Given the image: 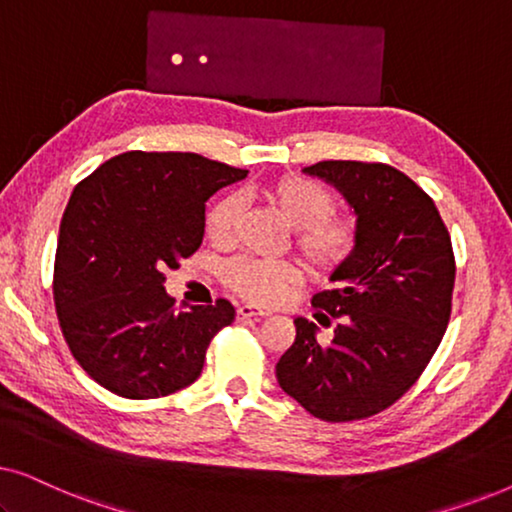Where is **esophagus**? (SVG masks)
<instances>
[{
    "mask_svg": "<svg viewBox=\"0 0 512 512\" xmlns=\"http://www.w3.org/2000/svg\"><path fill=\"white\" fill-rule=\"evenodd\" d=\"M270 310H261L254 305H242L237 307V319H256V317H268Z\"/></svg>",
    "mask_w": 512,
    "mask_h": 512,
    "instance_id": "34e87169",
    "label": "esophagus"
}]
</instances>
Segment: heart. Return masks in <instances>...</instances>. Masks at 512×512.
<instances>
[{
	"label": "heart",
	"instance_id": "obj_1",
	"mask_svg": "<svg viewBox=\"0 0 512 512\" xmlns=\"http://www.w3.org/2000/svg\"><path fill=\"white\" fill-rule=\"evenodd\" d=\"M263 198L296 228L293 244L319 275H333L354 256L359 244V223L352 214L333 212L335 198L326 186L300 174H284L263 186ZM242 202L237 195L216 200L205 216L209 242L226 247L233 242ZM223 284L249 303L272 305L303 282V272L293 261H263L235 256L223 265Z\"/></svg>",
	"mask_w": 512,
	"mask_h": 512
}]
</instances>
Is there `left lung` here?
Instances as JSON below:
<instances>
[{
	"label": "left lung",
	"mask_w": 512,
	"mask_h": 512,
	"mask_svg": "<svg viewBox=\"0 0 512 512\" xmlns=\"http://www.w3.org/2000/svg\"><path fill=\"white\" fill-rule=\"evenodd\" d=\"M307 174L333 184L356 212L359 244L314 293V317L331 342L298 317L277 363L286 394L324 422H354L394 405L419 380L452 314L454 251L436 202L384 163L321 160Z\"/></svg>",
	"instance_id": "8db88e82"
}]
</instances>
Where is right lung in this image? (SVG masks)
Segmentation results:
<instances>
[{"instance_id":"add662e5","label":"right lung","mask_w":512,"mask_h":512,"mask_svg":"<svg viewBox=\"0 0 512 512\" xmlns=\"http://www.w3.org/2000/svg\"><path fill=\"white\" fill-rule=\"evenodd\" d=\"M247 170L198 153L125 151L79 181L60 223L53 300L69 352L123 398H160L198 380L235 307L174 310L165 270L193 256L205 202Z\"/></svg>"}]
</instances>
